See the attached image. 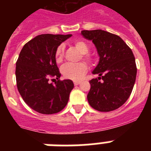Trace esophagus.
I'll return each mask as SVG.
<instances>
[{"instance_id":"34e87169","label":"esophagus","mask_w":151,"mask_h":151,"mask_svg":"<svg viewBox=\"0 0 151 151\" xmlns=\"http://www.w3.org/2000/svg\"><path fill=\"white\" fill-rule=\"evenodd\" d=\"M81 83V81H74L73 84H74V85H80Z\"/></svg>"}]
</instances>
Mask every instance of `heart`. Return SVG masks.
<instances>
[{"mask_svg": "<svg viewBox=\"0 0 151 151\" xmlns=\"http://www.w3.org/2000/svg\"><path fill=\"white\" fill-rule=\"evenodd\" d=\"M75 47L80 53H81V58L88 63H92V55L88 53L89 47L88 44L81 40H76L73 42ZM64 48L63 45H60L55 51V59L57 63H60L63 59ZM88 70L87 64L85 62H80L76 64H66L61 69L62 73L65 78L73 81H79L85 75Z\"/></svg>", "mask_w": 151, "mask_h": 151, "instance_id": "obj_1", "label": "heart"}]
</instances>
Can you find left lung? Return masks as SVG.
<instances>
[{
    "instance_id": "8db88e82",
    "label": "left lung",
    "mask_w": 151,
    "mask_h": 151,
    "mask_svg": "<svg viewBox=\"0 0 151 151\" xmlns=\"http://www.w3.org/2000/svg\"><path fill=\"white\" fill-rule=\"evenodd\" d=\"M81 34L92 41L99 55V64L92 71L99 77L89 81L88 101L101 112L116 110L129 99L136 81L137 68L132 51L119 36L107 31L82 30Z\"/></svg>"
}]
</instances>
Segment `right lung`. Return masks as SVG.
<instances>
[{"mask_svg":"<svg viewBox=\"0 0 151 151\" xmlns=\"http://www.w3.org/2000/svg\"><path fill=\"white\" fill-rule=\"evenodd\" d=\"M71 34H41L28 41L16 62V85L22 99L33 110L43 114L61 111L66 106L73 83L61 81L55 59L58 46ZM57 81L55 85L49 81Z\"/></svg>","mask_w":151,"mask_h":151,"instance_id":"obj_1","label":"right lung"}]
</instances>
